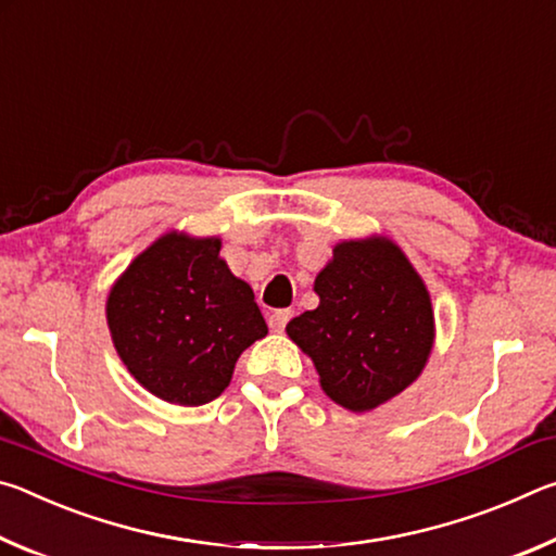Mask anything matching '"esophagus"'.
Here are the masks:
<instances>
[{
  "label": "esophagus",
  "mask_w": 556,
  "mask_h": 556,
  "mask_svg": "<svg viewBox=\"0 0 556 556\" xmlns=\"http://www.w3.org/2000/svg\"><path fill=\"white\" fill-rule=\"evenodd\" d=\"M291 316H294V312H291V308H279V312H271L269 314V328H271V331L281 333L287 328V324L291 321Z\"/></svg>",
  "instance_id": "34e87169"
}]
</instances>
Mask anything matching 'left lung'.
I'll return each instance as SVG.
<instances>
[{"instance_id": "obj_1", "label": "left lung", "mask_w": 556, "mask_h": 556, "mask_svg": "<svg viewBox=\"0 0 556 556\" xmlns=\"http://www.w3.org/2000/svg\"><path fill=\"white\" fill-rule=\"evenodd\" d=\"M314 291L318 306L291 318L287 333L336 404L370 412L419 378L434 345V312L397 244L380 235L338 242Z\"/></svg>"}]
</instances>
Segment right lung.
<instances>
[{"instance_id":"add662e5","label":"right lung","mask_w":556,"mask_h":556,"mask_svg":"<svg viewBox=\"0 0 556 556\" xmlns=\"http://www.w3.org/2000/svg\"><path fill=\"white\" fill-rule=\"evenodd\" d=\"M105 312L135 380L181 407L218 397L240 353L267 336L250 285L220 257V240L176 230L131 260Z\"/></svg>"}]
</instances>
